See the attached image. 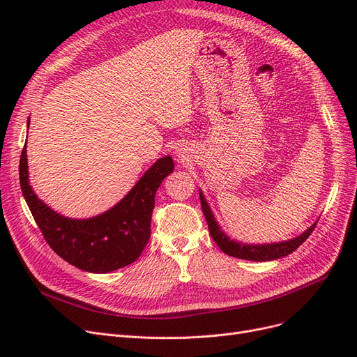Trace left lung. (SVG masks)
<instances>
[{"mask_svg": "<svg viewBox=\"0 0 357 357\" xmlns=\"http://www.w3.org/2000/svg\"><path fill=\"white\" fill-rule=\"evenodd\" d=\"M199 198H201V205H202L205 220H207V223H208L211 238L215 241V244L219 245V248L223 253H226L228 256H232V257L245 259V261L266 262V261H275V259L290 255L308 238L311 232L314 231L316 225L319 222V220H316L307 231H304L301 235L295 236V238H291V240H287V241L266 243V244H245L241 241L232 240L231 236H228L222 231L220 225L218 223V220H215L210 205H208L207 199H205L201 189H199Z\"/></svg>", "mask_w": 357, "mask_h": 357, "instance_id": "left-lung-1", "label": "left lung"}]
</instances>
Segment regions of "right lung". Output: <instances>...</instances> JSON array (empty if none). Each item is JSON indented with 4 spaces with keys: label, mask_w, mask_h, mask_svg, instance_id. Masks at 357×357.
I'll list each match as a JSON object with an SVG mask.
<instances>
[{
    "label": "right lung",
    "mask_w": 357,
    "mask_h": 357,
    "mask_svg": "<svg viewBox=\"0 0 357 357\" xmlns=\"http://www.w3.org/2000/svg\"><path fill=\"white\" fill-rule=\"evenodd\" d=\"M172 169L171 156L158 159L114 207L89 219L66 218L36 195L28 178L26 144L20 155L19 178L24 198L52 250L83 271L105 274L135 262L144 250L156 190Z\"/></svg>",
    "instance_id": "1"
}]
</instances>
